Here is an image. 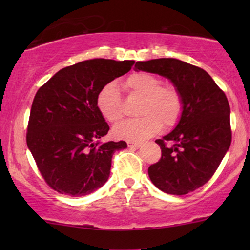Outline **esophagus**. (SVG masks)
I'll use <instances>...</instances> for the list:
<instances>
[{
    "label": "esophagus",
    "mask_w": 250,
    "mask_h": 250,
    "mask_svg": "<svg viewBox=\"0 0 250 250\" xmlns=\"http://www.w3.org/2000/svg\"><path fill=\"white\" fill-rule=\"evenodd\" d=\"M127 146H128V148H139V146H141V143L136 142V141H131V140H128Z\"/></svg>",
    "instance_id": "34e87169"
}]
</instances>
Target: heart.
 <instances>
[{"label": "heart", "instance_id": "1", "mask_svg": "<svg viewBox=\"0 0 250 250\" xmlns=\"http://www.w3.org/2000/svg\"><path fill=\"white\" fill-rule=\"evenodd\" d=\"M124 87L132 97L142 98L138 119H128L114 128L119 139L138 141L149 138L160 127L172 128L180 122L183 112V99L180 91L170 84H163L156 75L139 71L126 78ZM97 107L105 121L112 124L124 117V104L121 92L114 83L105 84L97 95Z\"/></svg>", "mask_w": 250, "mask_h": 250}]
</instances>
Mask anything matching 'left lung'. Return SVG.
<instances>
[{
  "mask_svg": "<svg viewBox=\"0 0 250 250\" xmlns=\"http://www.w3.org/2000/svg\"><path fill=\"white\" fill-rule=\"evenodd\" d=\"M135 68L167 77L183 99L179 124L156 140L162 157L148 168L150 180L166 193L192 192L211 179L230 148L227 95L204 69L173 58L138 61Z\"/></svg>",
  "mask_w": 250,
  "mask_h": 250,
  "instance_id": "left-lung-1",
  "label": "left lung"
}]
</instances>
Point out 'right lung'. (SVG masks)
Masks as SVG:
<instances>
[{
    "instance_id": "obj_1",
    "label": "right lung",
    "mask_w": 250,
    "mask_h": 250,
    "mask_svg": "<svg viewBox=\"0 0 250 250\" xmlns=\"http://www.w3.org/2000/svg\"><path fill=\"white\" fill-rule=\"evenodd\" d=\"M133 64V60L82 61L62 68L36 92L26 141L51 189L80 197L107 182L112 155L127 145L99 142L109 125L97 107V95Z\"/></svg>"
}]
</instances>
